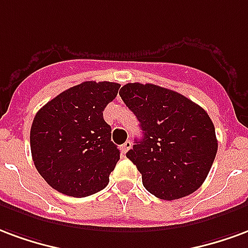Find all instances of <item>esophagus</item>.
<instances>
[{
  "instance_id": "esophagus-1",
  "label": "esophagus",
  "mask_w": 248,
  "mask_h": 248,
  "mask_svg": "<svg viewBox=\"0 0 248 248\" xmlns=\"http://www.w3.org/2000/svg\"><path fill=\"white\" fill-rule=\"evenodd\" d=\"M131 148H132V142L129 141V140H126V141L122 145V152L123 153H126V152L129 151Z\"/></svg>"
}]
</instances>
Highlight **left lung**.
<instances>
[{"instance_id": "1", "label": "left lung", "mask_w": 248, "mask_h": 248, "mask_svg": "<svg viewBox=\"0 0 248 248\" xmlns=\"http://www.w3.org/2000/svg\"><path fill=\"white\" fill-rule=\"evenodd\" d=\"M119 95L141 126L142 139L126 157L141 173L146 190L173 201L200 189L218 149L207 112L181 93L149 83H128Z\"/></svg>"}]
</instances>
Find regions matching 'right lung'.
<instances>
[{"instance_id":"obj_1","label":"right lung","mask_w":248,"mask_h":248,"mask_svg":"<svg viewBox=\"0 0 248 248\" xmlns=\"http://www.w3.org/2000/svg\"><path fill=\"white\" fill-rule=\"evenodd\" d=\"M119 88V83L83 82L37 112L30 129L32 161L52 189L82 198L108 185L120 151L103 111Z\"/></svg>"}]
</instances>
